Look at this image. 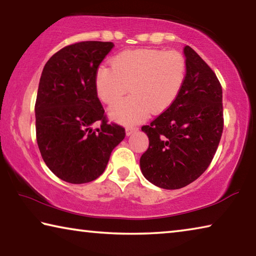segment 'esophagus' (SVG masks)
Returning a JSON list of instances; mask_svg holds the SVG:
<instances>
[{
  "instance_id": "34e87169",
  "label": "esophagus",
  "mask_w": 256,
  "mask_h": 256,
  "mask_svg": "<svg viewBox=\"0 0 256 256\" xmlns=\"http://www.w3.org/2000/svg\"><path fill=\"white\" fill-rule=\"evenodd\" d=\"M136 130H138L136 128H125V133H126V136H131L132 133L136 132Z\"/></svg>"
}]
</instances>
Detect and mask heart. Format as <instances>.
Wrapping results in <instances>:
<instances>
[{
    "instance_id": "1",
    "label": "heart",
    "mask_w": 256,
    "mask_h": 256,
    "mask_svg": "<svg viewBox=\"0 0 256 256\" xmlns=\"http://www.w3.org/2000/svg\"><path fill=\"white\" fill-rule=\"evenodd\" d=\"M186 71V60L180 52L126 50L112 58V66L97 68L94 86L98 97L110 105L122 98L130 86L132 94L112 106L110 116L118 123L136 124L150 110L159 114L175 102Z\"/></svg>"
}]
</instances>
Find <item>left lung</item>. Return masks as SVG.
Returning <instances> with one entry per match:
<instances>
[{"instance_id": "left-lung-1", "label": "left lung", "mask_w": 256, "mask_h": 256, "mask_svg": "<svg viewBox=\"0 0 256 256\" xmlns=\"http://www.w3.org/2000/svg\"><path fill=\"white\" fill-rule=\"evenodd\" d=\"M184 55L188 71L178 97L141 128L149 138L141 172L164 190L184 188L206 172L224 130L222 84L196 50L185 46Z\"/></svg>"}]
</instances>
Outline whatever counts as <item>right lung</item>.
<instances>
[{"label": "right lung", "instance_id": "obj_1", "mask_svg": "<svg viewBox=\"0 0 256 256\" xmlns=\"http://www.w3.org/2000/svg\"><path fill=\"white\" fill-rule=\"evenodd\" d=\"M114 44L81 42L47 60L38 86L34 114L38 148L53 174L71 184L100 176L124 128L108 124L97 96L94 74ZM100 120L101 128L91 125Z\"/></svg>", "mask_w": 256, "mask_h": 256}]
</instances>
